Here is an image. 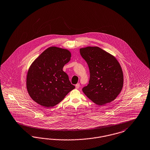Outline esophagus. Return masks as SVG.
Segmentation results:
<instances>
[{"mask_svg":"<svg viewBox=\"0 0 150 150\" xmlns=\"http://www.w3.org/2000/svg\"><path fill=\"white\" fill-rule=\"evenodd\" d=\"M80 84H79V83H78V84H76V85H75V87H76V89H79V88H80Z\"/></svg>","mask_w":150,"mask_h":150,"instance_id":"esophagus-1","label":"esophagus"}]
</instances>
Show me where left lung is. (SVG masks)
Returning a JSON list of instances; mask_svg holds the SVG:
<instances>
[{
    "label": "left lung",
    "mask_w": 150,
    "mask_h": 150,
    "mask_svg": "<svg viewBox=\"0 0 150 150\" xmlns=\"http://www.w3.org/2000/svg\"><path fill=\"white\" fill-rule=\"evenodd\" d=\"M80 52L90 70L89 83L82 89L84 94L97 105L113 101L123 85V73L118 60L96 46L81 48Z\"/></svg>",
    "instance_id": "obj_1"
}]
</instances>
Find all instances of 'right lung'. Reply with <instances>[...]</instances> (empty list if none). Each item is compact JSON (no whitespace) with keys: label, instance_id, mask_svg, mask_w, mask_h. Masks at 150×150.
<instances>
[{"label":"right lung","instance_id":"obj_1","mask_svg":"<svg viewBox=\"0 0 150 150\" xmlns=\"http://www.w3.org/2000/svg\"><path fill=\"white\" fill-rule=\"evenodd\" d=\"M69 50L50 47L32 63L26 78L27 90L33 100L45 107H52L75 89L62 70L71 59Z\"/></svg>","mask_w":150,"mask_h":150}]
</instances>
